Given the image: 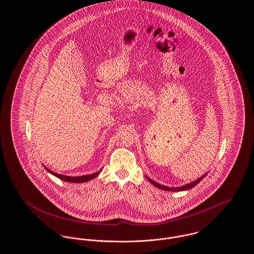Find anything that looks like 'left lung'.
Listing matches in <instances>:
<instances>
[{
	"mask_svg": "<svg viewBox=\"0 0 254 254\" xmlns=\"http://www.w3.org/2000/svg\"><path fill=\"white\" fill-rule=\"evenodd\" d=\"M206 175H207V174L203 175V176H202V177H200L199 179L194 180V182H191V183H189V184H187V185H184V186H181V187H176V188L168 187V186H164V185H160V184H158L157 182L152 181V180L149 179V178H147V179H149V181L151 183V184H153L155 187H157V188H159V189H162V190H165V191H173V192H177V191H182V190H189V189L193 188V187H194L196 184H198L202 179H204V177H205Z\"/></svg>",
	"mask_w": 254,
	"mask_h": 254,
	"instance_id": "left-lung-1",
	"label": "left lung"
}]
</instances>
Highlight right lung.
I'll use <instances>...</instances> for the list:
<instances>
[{"instance_id":"1","label":"right lung","mask_w":254,"mask_h":254,"mask_svg":"<svg viewBox=\"0 0 254 254\" xmlns=\"http://www.w3.org/2000/svg\"><path fill=\"white\" fill-rule=\"evenodd\" d=\"M46 170L51 173L52 175L56 176L57 178L62 179L64 181H68V182H74V183H82V182H86V181H89L91 179H95L99 174L100 172H97L95 174H92V175H87V176H81V177H68V176H63V175H60V174H57L51 170H49L48 168H46Z\"/></svg>"}]
</instances>
